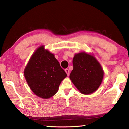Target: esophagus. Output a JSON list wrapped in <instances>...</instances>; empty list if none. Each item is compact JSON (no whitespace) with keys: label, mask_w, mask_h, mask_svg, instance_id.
Listing matches in <instances>:
<instances>
[{"label":"esophagus","mask_w":129,"mask_h":129,"mask_svg":"<svg viewBox=\"0 0 129 129\" xmlns=\"http://www.w3.org/2000/svg\"><path fill=\"white\" fill-rule=\"evenodd\" d=\"M65 72H66V73L67 74V76H69V73H70V72H69V70L68 69H65Z\"/></svg>","instance_id":"34e87169"}]
</instances>
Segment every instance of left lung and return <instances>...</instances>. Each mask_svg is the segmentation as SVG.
<instances>
[{
	"label": "left lung",
	"instance_id": "obj_1",
	"mask_svg": "<svg viewBox=\"0 0 129 129\" xmlns=\"http://www.w3.org/2000/svg\"><path fill=\"white\" fill-rule=\"evenodd\" d=\"M73 69L70 79L78 90L84 94L95 91L101 85L104 71L94 57L85 52L75 54L73 59Z\"/></svg>",
	"mask_w": 129,
	"mask_h": 129
}]
</instances>
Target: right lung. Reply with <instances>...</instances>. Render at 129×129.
Returning <instances> with one entry per match:
<instances>
[{"instance_id": "add662e5", "label": "right lung", "mask_w": 129, "mask_h": 129, "mask_svg": "<svg viewBox=\"0 0 129 129\" xmlns=\"http://www.w3.org/2000/svg\"><path fill=\"white\" fill-rule=\"evenodd\" d=\"M24 77L36 95L43 99H49L58 91L67 73L54 54L42 46L30 57L24 69Z\"/></svg>"}]
</instances>
